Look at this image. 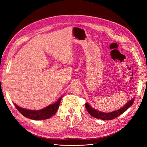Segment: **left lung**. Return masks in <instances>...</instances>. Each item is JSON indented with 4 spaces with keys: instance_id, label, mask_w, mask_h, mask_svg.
I'll use <instances>...</instances> for the list:
<instances>
[{
    "instance_id": "left-lung-1",
    "label": "left lung",
    "mask_w": 147,
    "mask_h": 147,
    "mask_svg": "<svg viewBox=\"0 0 147 147\" xmlns=\"http://www.w3.org/2000/svg\"><path fill=\"white\" fill-rule=\"evenodd\" d=\"M135 97L131 99L130 100L127 102V103H126V104L124 105L123 107L118 109V110L112 111L111 112H107V113H106V112L96 111V109L92 108L91 106L89 105L88 103H86L85 107L87 111L88 112V113L91 115H92L93 117L100 119L102 120H112L114 119L115 118H116L118 116H119L121 114L124 113V112L127 111V109H129L131 106L133 105L134 100H135Z\"/></svg>"
}]
</instances>
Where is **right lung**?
Returning a JSON list of instances; mask_svg holds the SVG:
<instances>
[{
	"instance_id": "1",
	"label": "right lung",
	"mask_w": 147,
	"mask_h": 147,
	"mask_svg": "<svg viewBox=\"0 0 147 147\" xmlns=\"http://www.w3.org/2000/svg\"><path fill=\"white\" fill-rule=\"evenodd\" d=\"M62 97V96L54 104L49 105L47 107L40 109V110H29V109L19 107L14 103V104L18 111L25 117L33 120H44L51 117L56 113L59 109V105H60Z\"/></svg>"
}]
</instances>
